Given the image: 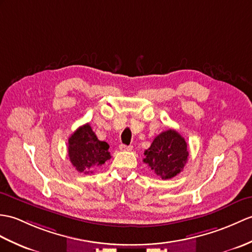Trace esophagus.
Wrapping results in <instances>:
<instances>
[{"instance_id":"34e87169","label":"esophagus","mask_w":252,"mask_h":252,"mask_svg":"<svg viewBox=\"0 0 252 252\" xmlns=\"http://www.w3.org/2000/svg\"><path fill=\"white\" fill-rule=\"evenodd\" d=\"M119 149H120L121 151H130V150H132V146H126V145L121 144V145L119 146Z\"/></svg>"}]
</instances>
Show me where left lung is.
I'll return each mask as SVG.
<instances>
[{
  "label": "left lung",
  "mask_w": 252,
  "mask_h": 252,
  "mask_svg": "<svg viewBox=\"0 0 252 252\" xmlns=\"http://www.w3.org/2000/svg\"><path fill=\"white\" fill-rule=\"evenodd\" d=\"M144 155L143 161L162 179H171L179 174L189 157L185 138L172 128L160 133Z\"/></svg>",
  "instance_id": "1"
}]
</instances>
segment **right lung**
I'll return each mask as SVG.
<instances>
[{"instance_id": "add662e5", "label": "right lung", "mask_w": 252, "mask_h": 252, "mask_svg": "<svg viewBox=\"0 0 252 252\" xmlns=\"http://www.w3.org/2000/svg\"><path fill=\"white\" fill-rule=\"evenodd\" d=\"M109 145L98 140L89 124L79 126L68 138V157L79 173L89 174L109 160Z\"/></svg>"}]
</instances>
